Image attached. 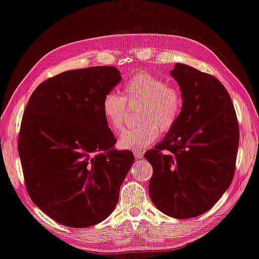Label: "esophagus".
Returning a JSON list of instances; mask_svg holds the SVG:
<instances>
[{
	"instance_id": "esophagus-1",
	"label": "esophagus",
	"mask_w": 259,
	"mask_h": 259,
	"mask_svg": "<svg viewBox=\"0 0 259 259\" xmlns=\"http://www.w3.org/2000/svg\"><path fill=\"white\" fill-rule=\"evenodd\" d=\"M134 157L136 158V160L143 159V152L142 151H134Z\"/></svg>"
}]
</instances>
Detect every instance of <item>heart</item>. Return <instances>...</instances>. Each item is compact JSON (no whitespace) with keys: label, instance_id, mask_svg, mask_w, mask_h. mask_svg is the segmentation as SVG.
I'll return each instance as SVG.
<instances>
[{"label":"heart","instance_id":"obj_1","mask_svg":"<svg viewBox=\"0 0 259 259\" xmlns=\"http://www.w3.org/2000/svg\"><path fill=\"white\" fill-rule=\"evenodd\" d=\"M124 96L108 92L102 99L101 111L106 123L114 131L124 127L127 102L140 105L139 120L142 123L125 130L118 144L121 149L138 151L158 140L159 130L168 132L177 124L184 107V97L178 87L168 84L151 73H139L124 87Z\"/></svg>","mask_w":259,"mask_h":259}]
</instances>
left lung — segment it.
<instances>
[{
	"label": "left lung",
	"mask_w": 259,
	"mask_h": 259,
	"mask_svg": "<svg viewBox=\"0 0 259 259\" xmlns=\"http://www.w3.org/2000/svg\"><path fill=\"white\" fill-rule=\"evenodd\" d=\"M170 74L184 107L177 124L144 154L153 168L149 194L162 213L190 219L208 211L230 186L239 126L230 96L215 76L180 63Z\"/></svg>",
	"instance_id": "8db88e82"
}]
</instances>
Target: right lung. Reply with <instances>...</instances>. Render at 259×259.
Here are the masks:
<instances>
[{"label": "right lung", "mask_w": 259, "mask_h": 259, "mask_svg": "<svg viewBox=\"0 0 259 259\" xmlns=\"http://www.w3.org/2000/svg\"><path fill=\"white\" fill-rule=\"evenodd\" d=\"M121 80L114 66L63 72L39 84L22 116L18 151L32 202L66 227L87 228L114 211L134 162L101 111Z\"/></svg>", "instance_id": "obj_1"}]
</instances>
